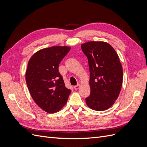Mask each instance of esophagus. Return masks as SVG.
Instances as JSON below:
<instances>
[{
    "mask_svg": "<svg viewBox=\"0 0 147 147\" xmlns=\"http://www.w3.org/2000/svg\"><path fill=\"white\" fill-rule=\"evenodd\" d=\"M80 84H77V85H76V86H74V88L75 89V90H78V89L80 88Z\"/></svg>",
    "mask_w": 147,
    "mask_h": 147,
    "instance_id": "34e87169",
    "label": "esophagus"
}]
</instances>
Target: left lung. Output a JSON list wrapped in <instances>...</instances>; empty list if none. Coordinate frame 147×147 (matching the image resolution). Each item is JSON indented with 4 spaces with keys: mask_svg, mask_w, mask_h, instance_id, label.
Returning a JSON list of instances; mask_svg holds the SVG:
<instances>
[{
    "mask_svg": "<svg viewBox=\"0 0 147 147\" xmlns=\"http://www.w3.org/2000/svg\"><path fill=\"white\" fill-rule=\"evenodd\" d=\"M90 68L91 93L86 98L90 109L103 111L115 103L123 83V68L114 48L104 42H89L81 46Z\"/></svg>",
    "mask_w": 147,
    "mask_h": 147,
    "instance_id": "8db88e82",
    "label": "left lung"
}]
</instances>
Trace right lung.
I'll use <instances>...</instances> for the list:
<instances>
[{"mask_svg":"<svg viewBox=\"0 0 147 147\" xmlns=\"http://www.w3.org/2000/svg\"><path fill=\"white\" fill-rule=\"evenodd\" d=\"M70 50L69 47L43 48L28 62L26 81L28 90L40 107L47 113L58 112L65 105L71 90L65 86L59 64Z\"/></svg>","mask_w":147,"mask_h":147,"instance_id":"obj_1","label":"right lung"}]
</instances>
